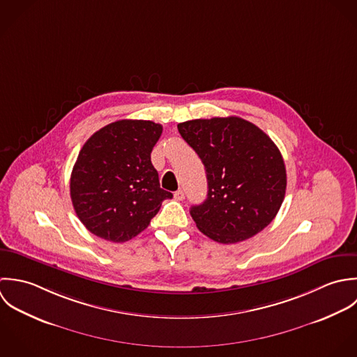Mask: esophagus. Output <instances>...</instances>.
<instances>
[{
	"label": "esophagus",
	"mask_w": 357,
	"mask_h": 357,
	"mask_svg": "<svg viewBox=\"0 0 357 357\" xmlns=\"http://www.w3.org/2000/svg\"><path fill=\"white\" fill-rule=\"evenodd\" d=\"M174 197H175V200H178V202H182V200L185 199V192H183V190H178V192H175Z\"/></svg>",
	"instance_id": "esophagus-1"
}]
</instances>
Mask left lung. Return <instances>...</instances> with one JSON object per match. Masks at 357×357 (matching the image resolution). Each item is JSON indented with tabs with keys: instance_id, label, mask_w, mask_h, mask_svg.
Instances as JSON below:
<instances>
[{
	"instance_id": "8db88e82",
	"label": "left lung",
	"mask_w": 357,
	"mask_h": 357,
	"mask_svg": "<svg viewBox=\"0 0 357 357\" xmlns=\"http://www.w3.org/2000/svg\"><path fill=\"white\" fill-rule=\"evenodd\" d=\"M178 131L206 167L207 199L190 208L199 230L222 244L264 230L279 213L287 188L284 160L275 142L233 116L185 121Z\"/></svg>"
}]
</instances>
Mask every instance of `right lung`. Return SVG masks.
I'll return each instance as SVG.
<instances>
[{
  "label": "right lung",
  "instance_id": "add662e5",
  "mask_svg": "<svg viewBox=\"0 0 357 357\" xmlns=\"http://www.w3.org/2000/svg\"><path fill=\"white\" fill-rule=\"evenodd\" d=\"M162 126L120 120L96 131L78 153L70 178L73 207L95 236L124 243L143 231L172 193L160 188L150 153Z\"/></svg>",
  "mask_w": 357,
  "mask_h": 357
}]
</instances>
